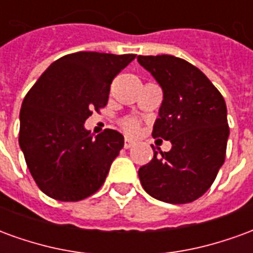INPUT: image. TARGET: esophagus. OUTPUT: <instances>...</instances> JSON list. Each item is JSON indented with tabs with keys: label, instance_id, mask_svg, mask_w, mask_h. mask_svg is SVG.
Masks as SVG:
<instances>
[{
	"label": "esophagus",
	"instance_id": "obj_1",
	"mask_svg": "<svg viewBox=\"0 0 253 253\" xmlns=\"http://www.w3.org/2000/svg\"><path fill=\"white\" fill-rule=\"evenodd\" d=\"M132 145H134L132 139H130V138H126V139H125V148H126V149L131 148Z\"/></svg>",
	"mask_w": 253,
	"mask_h": 253
}]
</instances>
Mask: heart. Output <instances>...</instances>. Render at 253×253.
Here are the masks:
<instances>
[{"label": "heart", "mask_w": 253, "mask_h": 253, "mask_svg": "<svg viewBox=\"0 0 253 253\" xmlns=\"http://www.w3.org/2000/svg\"><path fill=\"white\" fill-rule=\"evenodd\" d=\"M138 125H139V123H138V121L135 118H127V119H125V121L122 122V127L128 132L135 131L138 128Z\"/></svg>", "instance_id": "b5f03b06"}]
</instances>
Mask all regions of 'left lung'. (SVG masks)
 Segmentation results:
<instances>
[{
    "label": "left lung",
    "mask_w": 253,
    "mask_h": 253,
    "mask_svg": "<svg viewBox=\"0 0 253 253\" xmlns=\"http://www.w3.org/2000/svg\"><path fill=\"white\" fill-rule=\"evenodd\" d=\"M164 92L152 135L170 141L169 152H154L138 170L143 190L167 203L201 198L222 167L229 137L226 104L211 81L181 58L138 55ZM154 150V149H153Z\"/></svg>",
    "instance_id": "left-lung-1"
}]
</instances>
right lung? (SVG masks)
Instances as JSON below:
<instances>
[{
	"instance_id": "add662e5",
	"label": "right lung",
	"mask_w": 253,
	"mask_h": 253,
	"mask_svg": "<svg viewBox=\"0 0 253 253\" xmlns=\"http://www.w3.org/2000/svg\"><path fill=\"white\" fill-rule=\"evenodd\" d=\"M134 54L80 51L52 62L25 96L19 143L31 175L47 196L88 198L103 186L125 138L111 128L92 137L84 123L108 101L112 80Z\"/></svg>"
}]
</instances>
